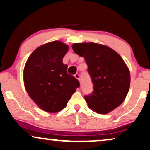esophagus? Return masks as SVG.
<instances>
[{"mask_svg":"<svg viewBox=\"0 0 150 150\" xmlns=\"http://www.w3.org/2000/svg\"><path fill=\"white\" fill-rule=\"evenodd\" d=\"M74 76H75V78L78 79V80H79V75L78 73H76V74H75V75H74Z\"/></svg>","mask_w":150,"mask_h":150,"instance_id":"obj_1","label":"esophagus"}]
</instances>
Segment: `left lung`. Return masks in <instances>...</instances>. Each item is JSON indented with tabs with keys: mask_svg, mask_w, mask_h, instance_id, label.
<instances>
[{
	"mask_svg": "<svg viewBox=\"0 0 150 150\" xmlns=\"http://www.w3.org/2000/svg\"><path fill=\"white\" fill-rule=\"evenodd\" d=\"M75 53L85 58L93 91L84 99L88 106L99 114H107L119 106L129 91L130 75L120 55L107 46L93 42L72 45Z\"/></svg>",
	"mask_w": 150,
	"mask_h": 150,
	"instance_id": "1",
	"label": "left lung"
}]
</instances>
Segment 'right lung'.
Listing matches in <instances>:
<instances>
[{"label": "right lung", "mask_w": 150, "mask_h": 150, "mask_svg": "<svg viewBox=\"0 0 150 150\" xmlns=\"http://www.w3.org/2000/svg\"><path fill=\"white\" fill-rule=\"evenodd\" d=\"M68 45L53 41L37 48L28 58L23 72L28 95L47 112H57L67 106L79 82L67 73L62 59Z\"/></svg>", "instance_id": "obj_1"}]
</instances>
